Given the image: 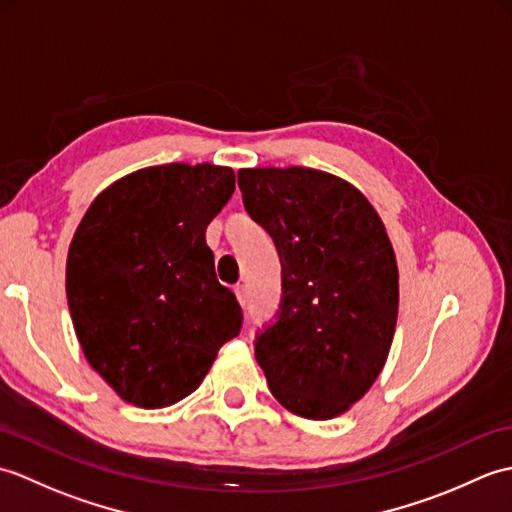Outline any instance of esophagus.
Segmentation results:
<instances>
[{
	"instance_id": "obj_1",
	"label": "esophagus",
	"mask_w": 512,
	"mask_h": 512,
	"mask_svg": "<svg viewBox=\"0 0 512 512\" xmlns=\"http://www.w3.org/2000/svg\"><path fill=\"white\" fill-rule=\"evenodd\" d=\"M235 297L244 306V303H246V288L244 286H235Z\"/></svg>"
}]
</instances>
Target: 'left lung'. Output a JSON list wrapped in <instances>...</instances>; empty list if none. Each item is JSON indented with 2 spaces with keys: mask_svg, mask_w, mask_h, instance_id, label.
Listing matches in <instances>:
<instances>
[{
  "mask_svg": "<svg viewBox=\"0 0 512 512\" xmlns=\"http://www.w3.org/2000/svg\"><path fill=\"white\" fill-rule=\"evenodd\" d=\"M237 178L284 266L281 312L257 336V363L290 413L341 416L376 383L394 341L398 262L387 228L334 173L253 167Z\"/></svg>",
  "mask_w": 512,
  "mask_h": 512,
  "instance_id": "left-lung-1",
  "label": "left lung"
}]
</instances>
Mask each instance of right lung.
Segmentation results:
<instances>
[{
    "label": "right lung",
    "instance_id": "obj_1",
    "mask_svg": "<svg viewBox=\"0 0 512 512\" xmlns=\"http://www.w3.org/2000/svg\"><path fill=\"white\" fill-rule=\"evenodd\" d=\"M233 191L231 167H145L103 189L76 226L65 264L76 339L129 405L160 409L193 394L242 328L206 246Z\"/></svg>",
    "mask_w": 512,
    "mask_h": 512
}]
</instances>
